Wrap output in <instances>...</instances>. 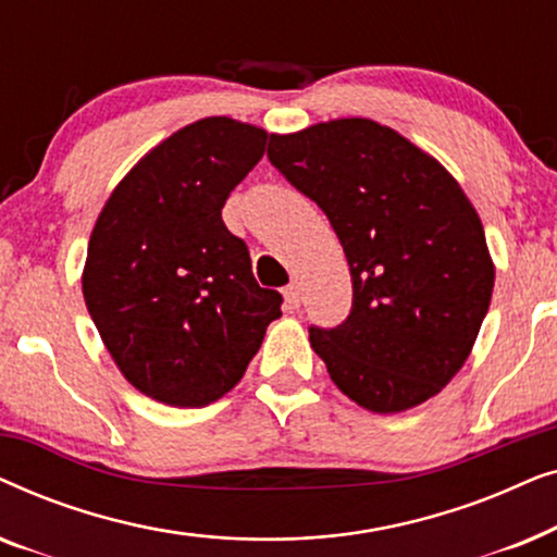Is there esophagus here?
Wrapping results in <instances>:
<instances>
[{"label": "esophagus", "instance_id": "esophagus-1", "mask_svg": "<svg viewBox=\"0 0 557 557\" xmlns=\"http://www.w3.org/2000/svg\"><path fill=\"white\" fill-rule=\"evenodd\" d=\"M284 299L288 309H299L301 307V286L299 284H288L284 288Z\"/></svg>", "mask_w": 557, "mask_h": 557}]
</instances>
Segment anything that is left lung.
<instances>
[{
	"label": "left lung",
	"mask_w": 557,
	"mask_h": 557,
	"mask_svg": "<svg viewBox=\"0 0 557 557\" xmlns=\"http://www.w3.org/2000/svg\"><path fill=\"white\" fill-rule=\"evenodd\" d=\"M269 159L345 248L349 317L309 326L334 385L372 413L433 398L467 362L494 288L482 220L459 182L370 119L271 134Z\"/></svg>",
	"instance_id": "1"
}]
</instances>
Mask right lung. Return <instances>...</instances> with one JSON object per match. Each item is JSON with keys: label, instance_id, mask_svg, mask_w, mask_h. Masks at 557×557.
<instances>
[{"label": "right lung", "instance_id": "add662e5", "mask_svg": "<svg viewBox=\"0 0 557 557\" xmlns=\"http://www.w3.org/2000/svg\"><path fill=\"white\" fill-rule=\"evenodd\" d=\"M269 134L210 116L157 144L119 182L88 240L83 299L121 375L174 408L231 393L281 317L248 246L223 223Z\"/></svg>", "mask_w": 557, "mask_h": 557}]
</instances>
